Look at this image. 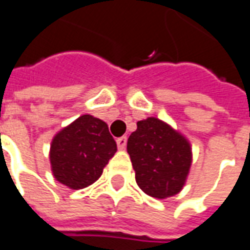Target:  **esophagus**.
Wrapping results in <instances>:
<instances>
[{"label": "esophagus", "mask_w": 250, "mask_h": 250, "mask_svg": "<svg viewBox=\"0 0 250 250\" xmlns=\"http://www.w3.org/2000/svg\"><path fill=\"white\" fill-rule=\"evenodd\" d=\"M117 146H118V149H125V146H126V137L125 136L117 139Z\"/></svg>", "instance_id": "34e87169"}]
</instances>
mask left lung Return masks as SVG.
<instances>
[{
    "label": "left lung",
    "mask_w": 250,
    "mask_h": 250,
    "mask_svg": "<svg viewBox=\"0 0 250 250\" xmlns=\"http://www.w3.org/2000/svg\"><path fill=\"white\" fill-rule=\"evenodd\" d=\"M136 182L146 195L166 199L179 194L190 172L188 140L167 122L148 117L137 122L126 145Z\"/></svg>",
    "instance_id": "8db88e82"
}]
</instances>
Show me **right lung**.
<instances>
[{
  "label": "right lung",
  "mask_w": 250,
  "mask_h": 250,
  "mask_svg": "<svg viewBox=\"0 0 250 250\" xmlns=\"http://www.w3.org/2000/svg\"><path fill=\"white\" fill-rule=\"evenodd\" d=\"M117 152L105 121L83 114L55 134L49 148L54 178L71 190L97 182Z\"/></svg>",
  "instance_id": "right-lung-1"
}]
</instances>
